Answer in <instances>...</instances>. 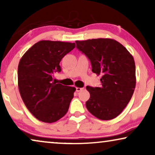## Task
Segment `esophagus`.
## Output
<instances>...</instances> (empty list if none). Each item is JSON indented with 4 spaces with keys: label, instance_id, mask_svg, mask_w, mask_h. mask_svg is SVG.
I'll return each mask as SVG.
<instances>
[{
    "label": "esophagus",
    "instance_id": "esophagus-1",
    "mask_svg": "<svg viewBox=\"0 0 155 155\" xmlns=\"http://www.w3.org/2000/svg\"><path fill=\"white\" fill-rule=\"evenodd\" d=\"M82 90H84L83 87H76V92H79L80 91H82Z\"/></svg>",
    "mask_w": 155,
    "mask_h": 155
}]
</instances>
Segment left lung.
Returning <instances> with one entry per match:
<instances>
[{"label":"left lung","instance_id":"obj_1","mask_svg":"<svg viewBox=\"0 0 155 155\" xmlns=\"http://www.w3.org/2000/svg\"><path fill=\"white\" fill-rule=\"evenodd\" d=\"M75 43L90 59L93 73L101 75L100 87H86L90 94L85 104L87 109L100 120L117 117L134 92L136 77L133 56L121 44L109 38Z\"/></svg>","mask_w":155,"mask_h":155}]
</instances>
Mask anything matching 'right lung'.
<instances>
[{"instance_id":"right-lung-1","label":"right lung","mask_w":155,"mask_h":155,"mask_svg":"<svg viewBox=\"0 0 155 155\" xmlns=\"http://www.w3.org/2000/svg\"><path fill=\"white\" fill-rule=\"evenodd\" d=\"M75 47V43L42 40L25 52L18 65V87L30 113L44 123L63 117L76 90L56 84L53 74L61 72V59Z\"/></svg>"}]
</instances>
